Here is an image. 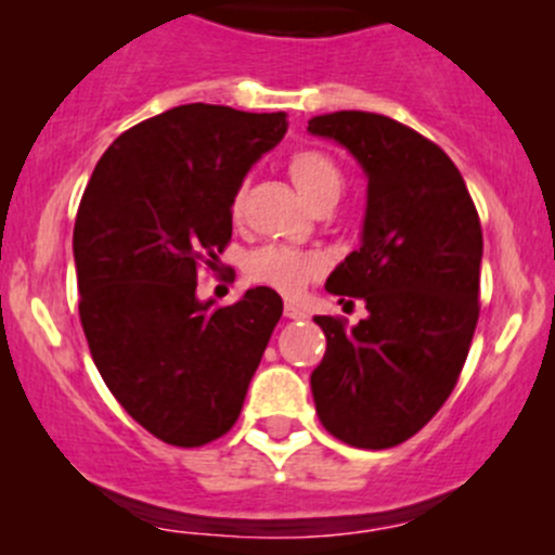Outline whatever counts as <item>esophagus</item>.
<instances>
[{
	"label": "esophagus",
	"mask_w": 555,
	"mask_h": 555,
	"mask_svg": "<svg viewBox=\"0 0 555 555\" xmlns=\"http://www.w3.org/2000/svg\"><path fill=\"white\" fill-rule=\"evenodd\" d=\"M284 317H287V319H306V311L298 309L295 304H287V306H284Z\"/></svg>",
	"instance_id": "1"
}]
</instances>
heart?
Here are the masks:
<instances>
[{
  "instance_id": "heart-1",
  "label": "heart",
  "mask_w": 555,
  "mask_h": 555,
  "mask_svg": "<svg viewBox=\"0 0 555 555\" xmlns=\"http://www.w3.org/2000/svg\"><path fill=\"white\" fill-rule=\"evenodd\" d=\"M289 177H293L300 198L309 206L327 198V195L338 198L340 190H344V177H340L338 166L324 158L322 153H313V150L293 155ZM242 198L244 190H238L236 198H233V209L236 211L242 209ZM244 271L251 282L266 284V287L284 295H298L313 276L324 271V260L319 255L295 249V246L287 244H266L246 255Z\"/></svg>"
}]
</instances>
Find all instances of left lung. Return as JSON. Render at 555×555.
<instances>
[{
    "label": "left lung",
    "mask_w": 555,
    "mask_h": 555,
    "mask_svg": "<svg viewBox=\"0 0 555 555\" xmlns=\"http://www.w3.org/2000/svg\"><path fill=\"white\" fill-rule=\"evenodd\" d=\"M309 133L349 150L367 177L360 249L324 289L367 317H313L327 351L311 373L319 422L357 449L416 435L456 386L478 324L483 233L462 173L438 144L373 112H330ZM351 304V300H349Z\"/></svg>",
    "instance_id": "1"
}]
</instances>
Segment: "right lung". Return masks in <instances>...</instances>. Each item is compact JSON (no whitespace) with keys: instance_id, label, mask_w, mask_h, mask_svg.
<instances>
[{"instance_id":"obj_1","label":"right lung","mask_w":555,"mask_h":555,"mask_svg":"<svg viewBox=\"0 0 555 555\" xmlns=\"http://www.w3.org/2000/svg\"><path fill=\"white\" fill-rule=\"evenodd\" d=\"M284 133V112L173 106L120 133L82 193L72 249L93 362L169 446L195 449L236 424L282 317L271 287L225 309L198 300L195 268L231 242L246 171Z\"/></svg>"}]
</instances>
